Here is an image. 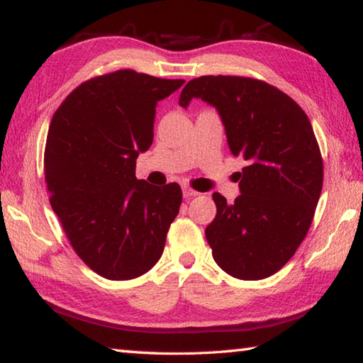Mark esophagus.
<instances>
[{"instance_id": "esophagus-1", "label": "esophagus", "mask_w": 363, "mask_h": 363, "mask_svg": "<svg viewBox=\"0 0 363 363\" xmlns=\"http://www.w3.org/2000/svg\"><path fill=\"white\" fill-rule=\"evenodd\" d=\"M182 195H184V199H192V196L199 195V192H195V190L189 189V187H184L182 189Z\"/></svg>"}]
</instances>
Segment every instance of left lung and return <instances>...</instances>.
I'll use <instances>...</instances> for the list:
<instances>
[{
	"instance_id": "obj_1",
	"label": "left lung",
	"mask_w": 363,
	"mask_h": 363,
	"mask_svg": "<svg viewBox=\"0 0 363 363\" xmlns=\"http://www.w3.org/2000/svg\"><path fill=\"white\" fill-rule=\"evenodd\" d=\"M201 99L218 110L238 173L233 203L213 194L218 213L205 235L218 266L240 280L277 272L309 230L323 184L314 130L296 102L259 79L200 77L186 84L179 106Z\"/></svg>"
}]
</instances>
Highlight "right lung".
<instances>
[{"instance_id":"1","label":"right lung","mask_w":363,"mask_h":363,"mask_svg":"<svg viewBox=\"0 0 363 363\" xmlns=\"http://www.w3.org/2000/svg\"><path fill=\"white\" fill-rule=\"evenodd\" d=\"M182 84L118 70L79 84L52 116L49 201L77 255L108 280L149 272L179 213L181 187L138 179L136 160L152 145L158 101Z\"/></svg>"}]
</instances>
